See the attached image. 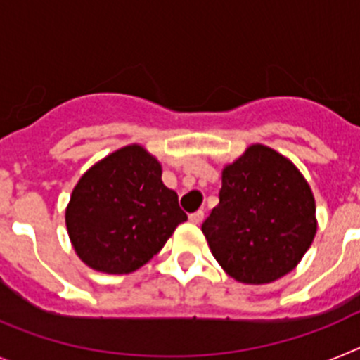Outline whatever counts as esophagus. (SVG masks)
Here are the masks:
<instances>
[{
  "mask_svg": "<svg viewBox=\"0 0 360 360\" xmlns=\"http://www.w3.org/2000/svg\"><path fill=\"white\" fill-rule=\"evenodd\" d=\"M189 219L193 224H202L203 221V211H196V212H191Z\"/></svg>",
  "mask_w": 360,
  "mask_h": 360,
  "instance_id": "1",
  "label": "esophagus"
}]
</instances>
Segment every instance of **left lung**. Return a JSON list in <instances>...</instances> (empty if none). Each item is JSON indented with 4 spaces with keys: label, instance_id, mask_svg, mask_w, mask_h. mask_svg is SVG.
<instances>
[{
    "label": "left lung",
    "instance_id": "left-lung-1",
    "mask_svg": "<svg viewBox=\"0 0 360 360\" xmlns=\"http://www.w3.org/2000/svg\"><path fill=\"white\" fill-rule=\"evenodd\" d=\"M316 231V202L303 174L259 144L225 167L218 207L202 224L216 262L231 278L250 285L294 270Z\"/></svg>",
    "mask_w": 360,
    "mask_h": 360
}]
</instances>
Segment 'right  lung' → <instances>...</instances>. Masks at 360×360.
I'll use <instances>...</instances> for the list:
<instances>
[{"label":"right lung","mask_w":360,"mask_h":360,"mask_svg":"<svg viewBox=\"0 0 360 360\" xmlns=\"http://www.w3.org/2000/svg\"><path fill=\"white\" fill-rule=\"evenodd\" d=\"M187 219L162 167L141 146H128L86 171L66 207L73 249L98 272L141 269Z\"/></svg>","instance_id":"right-lung-1"}]
</instances>
